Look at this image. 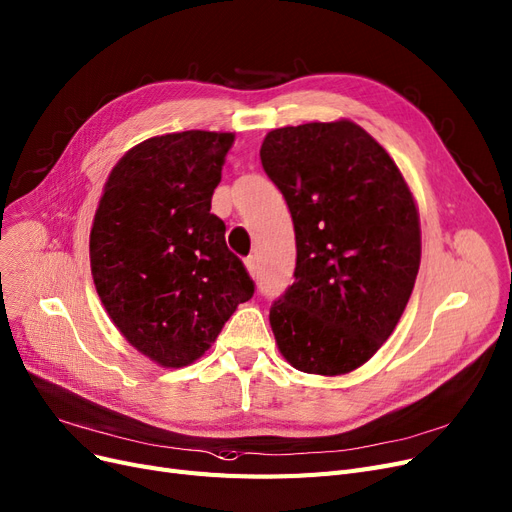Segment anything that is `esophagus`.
Listing matches in <instances>:
<instances>
[{
	"label": "esophagus",
	"mask_w": 512,
	"mask_h": 512,
	"mask_svg": "<svg viewBox=\"0 0 512 512\" xmlns=\"http://www.w3.org/2000/svg\"><path fill=\"white\" fill-rule=\"evenodd\" d=\"M245 267H248V271H250L252 277H258V260H256V256H248V258H245Z\"/></svg>",
	"instance_id": "1"
}]
</instances>
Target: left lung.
Returning <instances> with one entry per match:
<instances>
[{
  "mask_svg": "<svg viewBox=\"0 0 512 512\" xmlns=\"http://www.w3.org/2000/svg\"><path fill=\"white\" fill-rule=\"evenodd\" d=\"M260 161L296 233L294 283L269 315L279 351L306 374L351 372L393 334L412 296L414 197L395 161L353 121L273 130Z\"/></svg>",
  "mask_w": 512,
  "mask_h": 512,
  "instance_id": "obj_1",
  "label": "left lung"
}]
</instances>
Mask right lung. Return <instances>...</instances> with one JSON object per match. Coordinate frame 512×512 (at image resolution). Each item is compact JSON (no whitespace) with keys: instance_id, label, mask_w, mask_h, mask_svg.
Returning a JSON list of instances; mask_svg holds the SVG:
<instances>
[{"instance_id":"obj_1","label":"right lung","mask_w":512,"mask_h":512,"mask_svg":"<svg viewBox=\"0 0 512 512\" xmlns=\"http://www.w3.org/2000/svg\"><path fill=\"white\" fill-rule=\"evenodd\" d=\"M233 134L155 136L113 168L90 233L96 292L119 332L163 367L210 349L256 285L210 212Z\"/></svg>"}]
</instances>
